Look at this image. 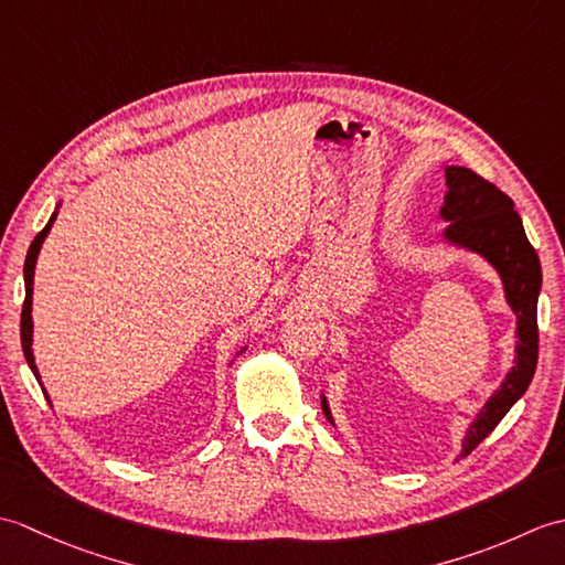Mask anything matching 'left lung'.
Here are the masks:
<instances>
[{
    "label": "left lung",
    "instance_id": "left-lung-1",
    "mask_svg": "<svg viewBox=\"0 0 565 565\" xmlns=\"http://www.w3.org/2000/svg\"><path fill=\"white\" fill-rule=\"evenodd\" d=\"M444 179H447V196L439 209V218L449 223L441 233L444 239L454 247L476 252L498 271L505 301L518 316L514 366L468 425L461 441V456H468L498 427L532 383L539 356L536 301L542 291V264L508 194L466 167H444ZM320 405L334 425L326 395H320Z\"/></svg>",
    "mask_w": 565,
    "mask_h": 565
}]
</instances>
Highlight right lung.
I'll return each instance as SVG.
<instances>
[{"mask_svg": "<svg viewBox=\"0 0 565 565\" xmlns=\"http://www.w3.org/2000/svg\"><path fill=\"white\" fill-rule=\"evenodd\" d=\"M57 209H60V203H57ZM55 215H57V211L51 215V221H47V225L43 227V231L33 237V243L29 247V255H26V262H23V284H26V298H23V308H21V347H23V356H26V362H29V366L33 371V376L39 379V383H41V374H39V366H35L33 350H31V344H33V318H31L33 271H35V259H39V252H41L43 239L47 237V233H51V227L55 223ZM243 352H245V347L237 354H243ZM43 393H45V388H43ZM45 398H47V393H45ZM47 403H51V398H47Z\"/></svg>", "mask_w": 565, "mask_h": 565, "instance_id": "obj_1", "label": "right lung"}]
</instances>
